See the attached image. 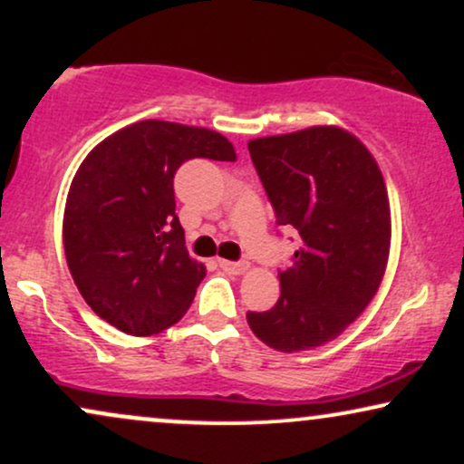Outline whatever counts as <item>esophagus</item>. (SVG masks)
Segmentation results:
<instances>
[{
    "mask_svg": "<svg viewBox=\"0 0 464 464\" xmlns=\"http://www.w3.org/2000/svg\"><path fill=\"white\" fill-rule=\"evenodd\" d=\"M218 266H220L222 270H227V273L231 275H242L248 270V264L246 262H231V259H218Z\"/></svg>",
    "mask_w": 464,
    "mask_h": 464,
    "instance_id": "obj_1",
    "label": "esophagus"
}]
</instances>
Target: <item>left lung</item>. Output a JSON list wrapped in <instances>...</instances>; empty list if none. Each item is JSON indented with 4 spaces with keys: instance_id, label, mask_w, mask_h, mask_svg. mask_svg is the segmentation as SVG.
<instances>
[{
    "instance_id": "left-lung-1",
    "label": "left lung",
    "mask_w": 464,
    "mask_h": 464,
    "mask_svg": "<svg viewBox=\"0 0 464 464\" xmlns=\"http://www.w3.org/2000/svg\"><path fill=\"white\" fill-rule=\"evenodd\" d=\"M248 152L276 225L299 236V248L279 270V301L246 321L284 353L321 347L366 310L382 284L391 248L384 179L371 152L335 126L253 140Z\"/></svg>"
}]
</instances>
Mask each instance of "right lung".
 <instances>
[{
    "mask_svg": "<svg viewBox=\"0 0 464 464\" xmlns=\"http://www.w3.org/2000/svg\"><path fill=\"white\" fill-rule=\"evenodd\" d=\"M189 159L236 161V150L220 132L146 120L98 143L72 180L69 273L120 332L152 335L180 321L205 276L185 248L174 200V174Z\"/></svg>",
    "mask_w": 464,
    "mask_h": 464,
    "instance_id": "obj_1",
    "label": "right lung"
}]
</instances>
